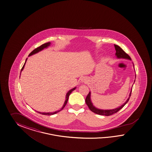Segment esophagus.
Instances as JSON below:
<instances>
[{"instance_id": "esophagus-1", "label": "esophagus", "mask_w": 152, "mask_h": 152, "mask_svg": "<svg viewBox=\"0 0 152 152\" xmlns=\"http://www.w3.org/2000/svg\"><path fill=\"white\" fill-rule=\"evenodd\" d=\"M88 81V79L86 78V77H83V78H81V81L82 82H84V83H85V82H86Z\"/></svg>"}]
</instances>
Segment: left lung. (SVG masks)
I'll return each instance as SVG.
<instances>
[{
  "instance_id": "8db88e82",
  "label": "left lung",
  "mask_w": 152,
  "mask_h": 152,
  "mask_svg": "<svg viewBox=\"0 0 152 152\" xmlns=\"http://www.w3.org/2000/svg\"><path fill=\"white\" fill-rule=\"evenodd\" d=\"M114 46H115V50H116L115 55L118 58H125V59L131 60V58L130 57V56L121 48H120L119 46L116 45H114ZM135 77H136V75H135ZM134 82H135V81H134ZM131 94H132V91L130 93L129 98L127 99V100L123 105H122L121 106H120L119 107H117L116 109H112V110H101V109H99L96 107H95L93 105L91 101V99H90L91 93L90 92H89L87 96L86 97L85 102H86V105L88 107V108L90 109V110L92 111L93 113L97 114H99V115L110 116V115H113L116 113H117L118 111H119L121 109H122L125 106V105L129 101V99L131 96Z\"/></svg>"
}]
</instances>
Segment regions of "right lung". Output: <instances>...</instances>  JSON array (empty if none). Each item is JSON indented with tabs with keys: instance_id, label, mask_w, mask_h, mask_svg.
<instances>
[{
	"instance_id": "1",
	"label": "right lung",
	"mask_w": 152,
	"mask_h": 152,
	"mask_svg": "<svg viewBox=\"0 0 152 152\" xmlns=\"http://www.w3.org/2000/svg\"><path fill=\"white\" fill-rule=\"evenodd\" d=\"M50 43H51L50 42L46 43H45V44H43V45H41V46H40L39 47H37V48H36V49H34L32 52H31L30 53V54L29 55V56L32 55H34V54L36 53L37 52H38L39 51H41V50H42L43 49H44L45 48H46V47H47L48 46H50ZM27 58L26 60V62H25L24 64L23 65V67H22V69H21V71L23 70V69H24V65H25V64H26V61H27ZM75 88H73L72 89L70 90L67 93V94H66V100L64 101V105L62 106V107L61 108V109H60V110L57 111L53 112V113H41V112H38V111H37V113H39V114H42V115H53V114H55L56 113H58V112L62 110L64 108V106H66V104H67V101H68V99H69V95L71 94V92H72L74 90H75Z\"/></svg>"
}]
</instances>
